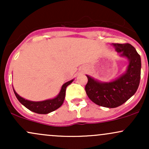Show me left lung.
<instances>
[{
    "mask_svg": "<svg viewBox=\"0 0 149 149\" xmlns=\"http://www.w3.org/2000/svg\"><path fill=\"white\" fill-rule=\"evenodd\" d=\"M121 56L127 57L129 65L127 71L118 79L109 83H100L87 76L85 92L92 102L107 108L122 105L134 95L139 85L141 77V57L129 43H112Z\"/></svg>",
    "mask_w": 149,
    "mask_h": 149,
    "instance_id": "obj_1",
    "label": "left lung"
}]
</instances>
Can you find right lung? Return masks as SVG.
<instances>
[{
  "instance_id": "add662e5",
  "label": "right lung",
  "mask_w": 149,
  "mask_h": 149,
  "mask_svg": "<svg viewBox=\"0 0 149 149\" xmlns=\"http://www.w3.org/2000/svg\"><path fill=\"white\" fill-rule=\"evenodd\" d=\"M73 80H70V81L64 83L62 85L61 91L57 97L52 99V100L42 101V102H31V101L24 100V99L17 95V93L15 91L14 89H13V90H14L15 96L17 98L19 102L22 104H23L26 108L29 109L31 111L36 113L47 114L52 111H54L59 109L62 105L65 98V95H66V87L71 84Z\"/></svg>"
}]
</instances>
